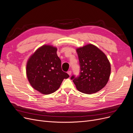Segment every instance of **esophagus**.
Wrapping results in <instances>:
<instances>
[{"label":"esophagus","mask_w":133,"mask_h":133,"mask_svg":"<svg viewBox=\"0 0 133 133\" xmlns=\"http://www.w3.org/2000/svg\"><path fill=\"white\" fill-rule=\"evenodd\" d=\"M68 74V75H69V76H70L71 75V71H68V72H67Z\"/></svg>","instance_id":"1"}]
</instances>
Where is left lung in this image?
<instances>
[{
    "label": "left lung",
    "mask_w": 133,
    "mask_h": 133,
    "mask_svg": "<svg viewBox=\"0 0 133 133\" xmlns=\"http://www.w3.org/2000/svg\"><path fill=\"white\" fill-rule=\"evenodd\" d=\"M80 66L77 77L71 79L78 91L86 94L96 93L107 84L111 74V65L104 53L92 44L76 49Z\"/></svg>",
    "instance_id": "1"
}]
</instances>
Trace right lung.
<instances>
[{"label": "right lung", "instance_id": "obj_1", "mask_svg": "<svg viewBox=\"0 0 133 133\" xmlns=\"http://www.w3.org/2000/svg\"><path fill=\"white\" fill-rule=\"evenodd\" d=\"M57 49L45 45L37 50L28 59L26 74L30 85L44 94L56 92L64 78L69 75L62 70Z\"/></svg>", "mask_w": 133, "mask_h": 133}]
</instances>
